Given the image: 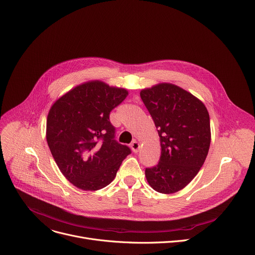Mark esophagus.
I'll return each instance as SVG.
<instances>
[{
  "instance_id": "obj_1",
  "label": "esophagus",
  "mask_w": 255,
  "mask_h": 255,
  "mask_svg": "<svg viewBox=\"0 0 255 255\" xmlns=\"http://www.w3.org/2000/svg\"><path fill=\"white\" fill-rule=\"evenodd\" d=\"M130 148H131L132 152L136 153V152L139 151V149H140V143H139L138 141H133V142L131 143V145H130Z\"/></svg>"
}]
</instances>
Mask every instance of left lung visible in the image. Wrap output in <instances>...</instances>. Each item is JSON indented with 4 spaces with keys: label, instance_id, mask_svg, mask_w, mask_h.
Masks as SVG:
<instances>
[{
    "label": "left lung",
    "instance_id": "1",
    "mask_svg": "<svg viewBox=\"0 0 255 255\" xmlns=\"http://www.w3.org/2000/svg\"><path fill=\"white\" fill-rule=\"evenodd\" d=\"M160 139L158 164L146 168L149 185L159 193L184 189L198 173L208 154L211 132L208 111L198 98L168 83L140 92Z\"/></svg>",
    "mask_w": 255,
    "mask_h": 255
}]
</instances>
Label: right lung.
Returning a JSON list of instances; mask_svg holds the SVG:
<instances>
[{
	"label": "right lung",
	"instance_id": "add662e5",
	"mask_svg": "<svg viewBox=\"0 0 255 255\" xmlns=\"http://www.w3.org/2000/svg\"><path fill=\"white\" fill-rule=\"evenodd\" d=\"M128 95L101 81L78 85L56 100L47 117L46 138L64 177L76 188L97 191L115 178L130 149L114 140L109 121Z\"/></svg>",
	"mask_w": 255,
	"mask_h": 255
}]
</instances>
